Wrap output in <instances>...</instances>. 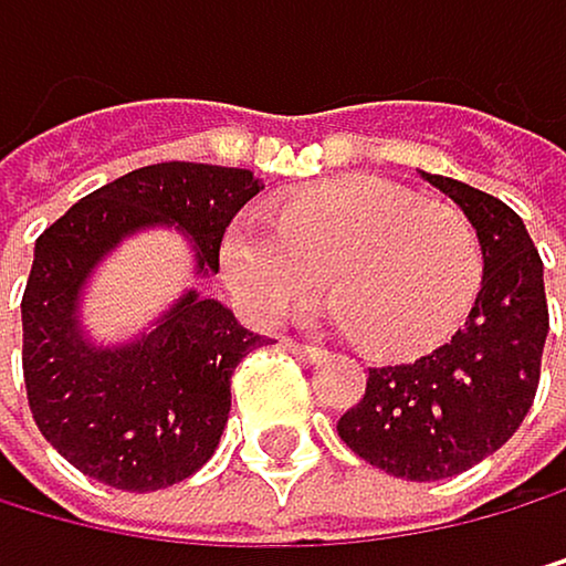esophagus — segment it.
Segmentation results:
<instances>
[{"instance_id":"1","label":"esophagus","mask_w":566,"mask_h":566,"mask_svg":"<svg viewBox=\"0 0 566 566\" xmlns=\"http://www.w3.org/2000/svg\"><path fill=\"white\" fill-rule=\"evenodd\" d=\"M286 347L294 350L297 357H304V361H322V357H326V350L315 347V344H297V339H286Z\"/></svg>"}]
</instances>
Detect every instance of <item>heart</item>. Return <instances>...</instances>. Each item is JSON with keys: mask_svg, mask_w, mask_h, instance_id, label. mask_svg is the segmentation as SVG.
I'll return each mask as SVG.
<instances>
[{"mask_svg": "<svg viewBox=\"0 0 566 566\" xmlns=\"http://www.w3.org/2000/svg\"><path fill=\"white\" fill-rule=\"evenodd\" d=\"M482 269V240L464 212L376 177L286 201L276 230L240 219L222 237V272L254 318L290 315L326 272L336 294L329 318L389 354L426 350L453 333Z\"/></svg>", "mask_w": 566, "mask_h": 566, "instance_id": "b5f03b06", "label": "heart"}]
</instances>
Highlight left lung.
I'll return each instance as SVG.
<instances>
[{
  "label": "left lung",
  "instance_id": "left-lung-1",
  "mask_svg": "<svg viewBox=\"0 0 566 566\" xmlns=\"http://www.w3.org/2000/svg\"><path fill=\"white\" fill-rule=\"evenodd\" d=\"M482 240V290L464 326L418 361L368 368L339 439L386 475L436 482L496 453L525 421L549 333L543 259L521 216L461 180L421 172Z\"/></svg>",
  "mask_w": 566,
  "mask_h": 566
}]
</instances>
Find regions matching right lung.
<instances>
[{
    "label": "right lung",
    "instance_id": "obj_1",
    "mask_svg": "<svg viewBox=\"0 0 566 566\" xmlns=\"http://www.w3.org/2000/svg\"><path fill=\"white\" fill-rule=\"evenodd\" d=\"M251 169L159 163L91 190L38 237L23 290V382L41 436L66 461L127 493L190 479L219 447L230 376L262 347L230 307L195 286L123 344L84 329V290L109 254L145 230H180L195 276L219 272L230 219L259 195Z\"/></svg>",
    "mask_w": 566,
    "mask_h": 566
}]
</instances>
